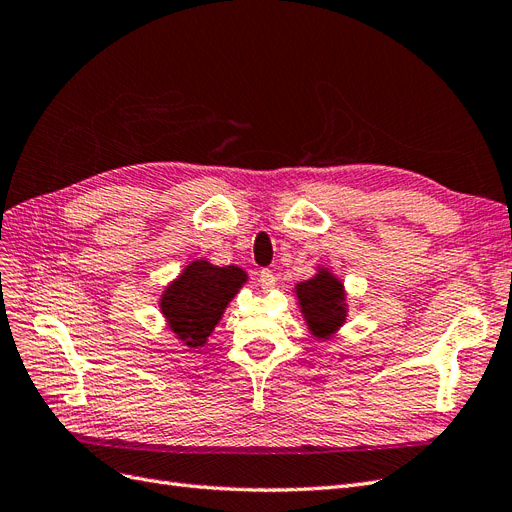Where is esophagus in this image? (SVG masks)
I'll return each mask as SVG.
<instances>
[{"label": "esophagus", "instance_id": "esophagus-1", "mask_svg": "<svg viewBox=\"0 0 512 512\" xmlns=\"http://www.w3.org/2000/svg\"><path fill=\"white\" fill-rule=\"evenodd\" d=\"M258 282H260V288L267 292V290H273V288L277 286V277L273 275L271 269H262V271L258 273Z\"/></svg>", "mask_w": 512, "mask_h": 512}]
</instances>
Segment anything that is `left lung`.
Instances as JSON below:
<instances>
[{"instance_id": "8db88e82", "label": "left lung", "mask_w": 512, "mask_h": 512, "mask_svg": "<svg viewBox=\"0 0 512 512\" xmlns=\"http://www.w3.org/2000/svg\"><path fill=\"white\" fill-rule=\"evenodd\" d=\"M294 292L309 331L318 339H329L346 322L344 284L331 271L320 269L312 280L297 284Z\"/></svg>"}]
</instances>
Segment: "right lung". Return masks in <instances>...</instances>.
Segmentation results:
<instances>
[{
  "label": "right lung",
  "instance_id": "right-lung-1",
  "mask_svg": "<svg viewBox=\"0 0 512 512\" xmlns=\"http://www.w3.org/2000/svg\"><path fill=\"white\" fill-rule=\"evenodd\" d=\"M245 282L247 275L239 267H215L207 260L190 262L160 299L170 331L185 346H205L226 305Z\"/></svg>",
  "mask_w": 512,
  "mask_h": 512
}]
</instances>
